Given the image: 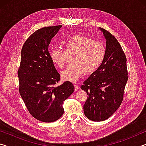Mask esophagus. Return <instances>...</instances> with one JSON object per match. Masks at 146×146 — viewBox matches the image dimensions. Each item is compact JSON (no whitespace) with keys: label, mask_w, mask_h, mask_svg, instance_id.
Listing matches in <instances>:
<instances>
[{"label":"esophagus","mask_w":146,"mask_h":146,"mask_svg":"<svg viewBox=\"0 0 146 146\" xmlns=\"http://www.w3.org/2000/svg\"><path fill=\"white\" fill-rule=\"evenodd\" d=\"M74 87H75V91H78L79 90L78 86H77L76 84H74Z\"/></svg>","instance_id":"1"}]
</instances>
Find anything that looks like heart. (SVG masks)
Masks as SVG:
<instances>
[{
  "mask_svg": "<svg viewBox=\"0 0 146 146\" xmlns=\"http://www.w3.org/2000/svg\"><path fill=\"white\" fill-rule=\"evenodd\" d=\"M65 50L53 48L50 58L59 68H63L72 57L73 63L61 72L63 80L76 82L85 72L92 73L100 67L104 59L106 49L100 41L84 35H75L66 42Z\"/></svg>",
  "mask_w": 146,
  "mask_h": 146,
  "instance_id": "heart-1",
  "label": "heart"
}]
</instances>
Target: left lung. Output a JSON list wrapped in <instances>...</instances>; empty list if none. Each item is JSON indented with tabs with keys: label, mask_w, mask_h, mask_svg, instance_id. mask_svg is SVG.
<instances>
[{
	"label": "left lung",
	"mask_w": 146,
	"mask_h": 146,
	"mask_svg": "<svg viewBox=\"0 0 146 146\" xmlns=\"http://www.w3.org/2000/svg\"><path fill=\"white\" fill-rule=\"evenodd\" d=\"M100 29L106 40L104 59L80 87L88 94L84 113L95 122L108 119L120 107L128 78L126 57L120 44L110 32Z\"/></svg>",
	"instance_id": "1"
}]
</instances>
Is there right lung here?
Listing matches in <instances>:
<instances>
[{"label":"right lung","mask_w":146,"mask_h":146,"mask_svg":"<svg viewBox=\"0 0 146 146\" xmlns=\"http://www.w3.org/2000/svg\"><path fill=\"white\" fill-rule=\"evenodd\" d=\"M62 25L45 27L31 34L21 50L18 70L19 93L33 117L53 122L64 114L63 102L75 88L69 81L58 86L60 74L50 58L48 46Z\"/></svg>","instance_id":"obj_1"}]
</instances>
